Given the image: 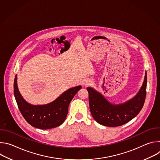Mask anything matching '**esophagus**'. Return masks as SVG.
Masks as SVG:
<instances>
[{
    "mask_svg": "<svg viewBox=\"0 0 160 160\" xmlns=\"http://www.w3.org/2000/svg\"><path fill=\"white\" fill-rule=\"evenodd\" d=\"M92 83V81L90 79H87L83 82V85L84 86H88L91 85V83Z\"/></svg>",
    "mask_w": 160,
    "mask_h": 160,
    "instance_id": "1",
    "label": "esophagus"
}]
</instances>
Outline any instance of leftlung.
Segmentation results:
<instances>
[{
	"label": "left lung",
	"mask_w": 160,
	"mask_h": 160,
	"mask_svg": "<svg viewBox=\"0 0 160 160\" xmlns=\"http://www.w3.org/2000/svg\"><path fill=\"white\" fill-rule=\"evenodd\" d=\"M147 72L139 92L131 99L118 104L108 101L98 91L87 87L90 112L99 124L107 127L123 125L138 115L142 109L146 95Z\"/></svg>",
	"instance_id": "1"
}]
</instances>
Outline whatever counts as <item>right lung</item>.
<instances>
[{
	"instance_id": "right-lung-1",
	"label": "right lung",
	"mask_w": 160,
	"mask_h": 160,
	"mask_svg": "<svg viewBox=\"0 0 160 160\" xmlns=\"http://www.w3.org/2000/svg\"><path fill=\"white\" fill-rule=\"evenodd\" d=\"M81 88V85L70 88L50 103L33 105L26 101L20 94L17 84V75L14 82V97L22 117L32 126L43 130L55 128L64 122L68 106Z\"/></svg>"
}]
</instances>
